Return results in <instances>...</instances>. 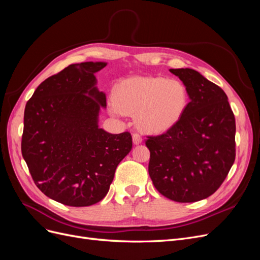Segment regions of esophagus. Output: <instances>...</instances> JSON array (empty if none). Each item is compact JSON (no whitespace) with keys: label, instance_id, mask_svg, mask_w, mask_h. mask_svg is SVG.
Here are the masks:
<instances>
[{"label":"esophagus","instance_id":"obj_1","mask_svg":"<svg viewBox=\"0 0 260 260\" xmlns=\"http://www.w3.org/2000/svg\"><path fill=\"white\" fill-rule=\"evenodd\" d=\"M132 140L135 144H140L141 142H142V137H141L138 132H135L132 135Z\"/></svg>","mask_w":260,"mask_h":260}]
</instances>
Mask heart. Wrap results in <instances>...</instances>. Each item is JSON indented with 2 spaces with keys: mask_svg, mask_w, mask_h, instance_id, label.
I'll list each match as a JSON object with an SVG mask.
<instances>
[{
  "mask_svg": "<svg viewBox=\"0 0 260 260\" xmlns=\"http://www.w3.org/2000/svg\"><path fill=\"white\" fill-rule=\"evenodd\" d=\"M109 108L115 115H136L141 129L161 132L175 125L188 102L184 84L160 77H133L121 81Z\"/></svg>",
  "mask_w": 260,
  "mask_h": 260,
  "instance_id": "1",
  "label": "heart"
}]
</instances>
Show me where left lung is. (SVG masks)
<instances>
[{"mask_svg": "<svg viewBox=\"0 0 260 260\" xmlns=\"http://www.w3.org/2000/svg\"><path fill=\"white\" fill-rule=\"evenodd\" d=\"M190 102L179 121L160 136L147 137L148 174L167 199L193 203L214 194L235 159V118L226 94L190 68L170 69Z\"/></svg>", "mask_w": 260, "mask_h": 260, "instance_id": "1", "label": "left lung"}]
</instances>
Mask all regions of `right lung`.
I'll return each mask as SVG.
<instances>
[{
	"label": "right lung",
	"mask_w": 260,
	"mask_h": 260,
	"mask_svg": "<svg viewBox=\"0 0 260 260\" xmlns=\"http://www.w3.org/2000/svg\"><path fill=\"white\" fill-rule=\"evenodd\" d=\"M106 65H69L44 80L26 104L23 159L39 190L67 206L103 200L118 164L132 148L129 132L112 135L98 124L106 95L94 74Z\"/></svg>",
	"instance_id": "1"
}]
</instances>
